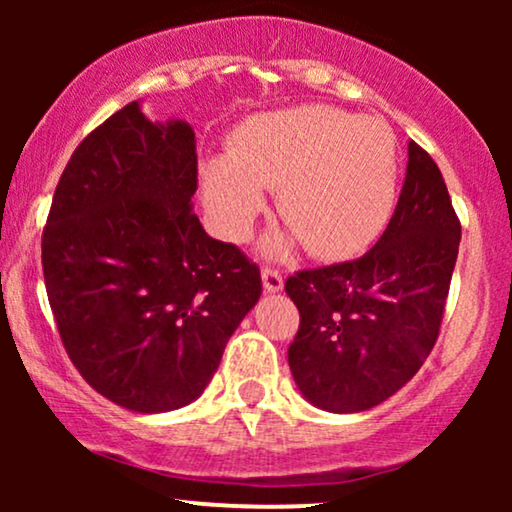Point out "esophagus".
Wrapping results in <instances>:
<instances>
[{"mask_svg": "<svg viewBox=\"0 0 512 512\" xmlns=\"http://www.w3.org/2000/svg\"><path fill=\"white\" fill-rule=\"evenodd\" d=\"M261 279H263V289L268 291V293H279V291L284 289V279H282V275H279L277 270L265 268L261 272Z\"/></svg>", "mask_w": 512, "mask_h": 512, "instance_id": "esophagus-1", "label": "esophagus"}]
</instances>
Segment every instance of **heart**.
<instances>
[{
    "mask_svg": "<svg viewBox=\"0 0 512 512\" xmlns=\"http://www.w3.org/2000/svg\"><path fill=\"white\" fill-rule=\"evenodd\" d=\"M202 202L216 233L247 237L277 191L289 230L265 237L263 254L289 256L303 242L321 261H347L389 226L398 193L394 130L377 116H354L321 104L258 114L233 132L230 153L200 170Z\"/></svg>",
    "mask_w": 512,
    "mask_h": 512,
    "instance_id": "1",
    "label": "heart"
}]
</instances>
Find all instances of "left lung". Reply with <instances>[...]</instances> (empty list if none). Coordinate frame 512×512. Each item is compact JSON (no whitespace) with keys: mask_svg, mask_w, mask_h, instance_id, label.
<instances>
[{"mask_svg":"<svg viewBox=\"0 0 512 512\" xmlns=\"http://www.w3.org/2000/svg\"><path fill=\"white\" fill-rule=\"evenodd\" d=\"M459 242L443 174L410 142L401 198L375 247L286 279L300 312L289 366L303 398L347 415L408 384L436 345Z\"/></svg>","mask_w":512,"mask_h":512,"instance_id":"1","label":"left lung"}]
</instances>
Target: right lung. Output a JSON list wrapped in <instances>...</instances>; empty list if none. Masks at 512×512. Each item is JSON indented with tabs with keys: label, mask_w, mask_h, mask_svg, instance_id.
I'll return each mask as SVG.
<instances>
[{
	"label": "right lung",
	"mask_w": 512,
	"mask_h": 512,
	"mask_svg": "<svg viewBox=\"0 0 512 512\" xmlns=\"http://www.w3.org/2000/svg\"><path fill=\"white\" fill-rule=\"evenodd\" d=\"M195 132L130 102L90 132L55 188L41 263L76 370L125 410L193 403L261 298V272L209 237L191 198Z\"/></svg>",
	"instance_id": "obj_1"
}]
</instances>
